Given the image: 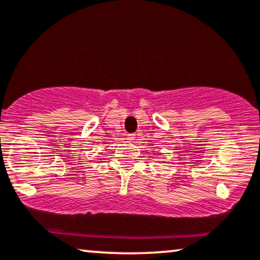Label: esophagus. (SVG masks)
<instances>
[{
  "label": "esophagus",
  "instance_id": "obj_1",
  "mask_svg": "<svg viewBox=\"0 0 260 260\" xmlns=\"http://www.w3.org/2000/svg\"><path fill=\"white\" fill-rule=\"evenodd\" d=\"M127 140H130V141L135 140V135H134V134H129V135H127Z\"/></svg>",
  "mask_w": 260,
  "mask_h": 260
}]
</instances>
